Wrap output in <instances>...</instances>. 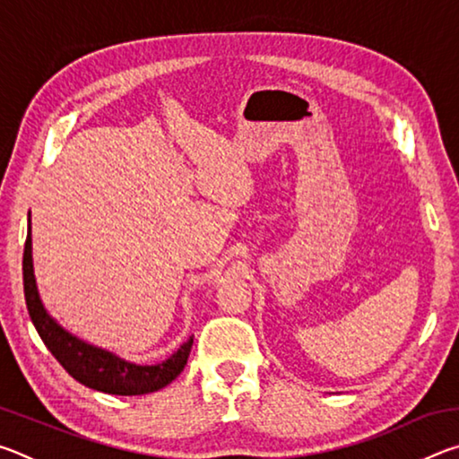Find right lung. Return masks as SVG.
Returning a JSON list of instances; mask_svg holds the SVG:
<instances>
[{
    "label": "right lung",
    "mask_w": 459,
    "mask_h": 459,
    "mask_svg": "<svg viewBox=\"0 0 459 459\" xmlns=\"http://www.w3.org/2000/svg\"><path fill=\"white\" fill-rule=\"evenodd\" d=\"M24 295L28 314L32 317L38 333H40L46 348L52 352L62 368L68 375L79 380L81 385L95 388L108 394H145L164 388L166 385L180 375L192 351L194 338L184 342L180 351L169 356L166 362L155 364V367H137L117 359L111 352L100 351L82 340L74 338L73 333L62 330L60 325L46 314L36 290V279L32 269V237H26L24 245Z\"/></svg>",
    "instance_id": "1"
}]
</instances>
